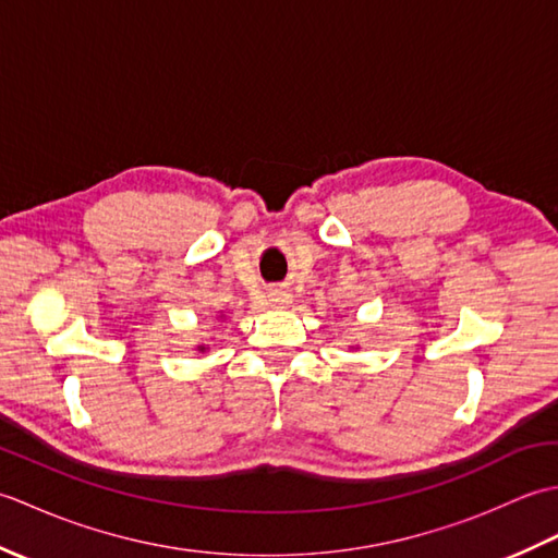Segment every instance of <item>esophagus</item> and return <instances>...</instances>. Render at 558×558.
I'll use <instances>...</instances> for the list:
<instances>
[{"label": "esophagus", "mask_w": 558, "mask_h": 558, "mask_svg": "<svg viewBox=\"0 0 558 558\" xmlns=\"http://www.w3.org/2000/svg\"><path fill=\"white\" fill-rule=\"evenodd\" d=\"M268 298H270L272 306H288L290 300H292V294H288L286 290H272Z\"/></svg>", "instance_id": "34e87169"}]
</instances>
